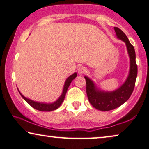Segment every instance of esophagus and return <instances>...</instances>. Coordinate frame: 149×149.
Returning a JSON list of instances; mask_svg holds the SVG:
<instances>
[{
  "label": "esophagus",
  "instance_id": "obj_1",
  "mask_svg": "<svg viewBox=\"0 0 149 149\" xmlns=\"http://www.w3.org/2000/svg\"><path fill=\"white\" fill-rule=\"evenodd\" d=\"M78 72L80 74H84L86 71H87V69H86V68L83 67V66H79L78 68Z\"/></svg>",
  "mask_w": 149,
  "mask_h": 149
}]
</instances>
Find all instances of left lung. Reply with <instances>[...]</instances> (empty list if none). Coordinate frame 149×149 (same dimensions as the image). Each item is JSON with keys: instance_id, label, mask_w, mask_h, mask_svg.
Returning a JSON list of instances; mask_svg holds the SVG:
<instances>
[{"instance_id": "left-lung-1", "label": "left lung", "mask_w": 149, "mask_h": 149, "mask_svg": "<svg viewBox=\"0 0 149 149\" xmlns=\"http://www.w3.org/2000/svg\"><path fill=\"white\" fill-rule=\"evenodd\" d=\"M117 37L126 43L130 57V72L125 83L119 89L111 92L103 91L97 89L91 80L85 77L86 80V91L91 104L95 108L101 111H109L120 107L130 98L135 86L138 68L136 63V54L134 46L124 32L118 27H114Z\"/></svg>"}]
</instances>
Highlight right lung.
<instances>
[{"label": "right lung", "mask_w": 149, "mask_h": 149, "mask_svg": "<svg viewBox=\"0 0 149 149\" xmlns=\"http://www.w3.org/2000/svg\"><path fill=\"white\" fill-rule=\"evenodd\" d=\"M77 74L76 72L72 74V75H70V77H68V79L66 80L65 84H64V89H63V91H62V93L61 95V96L58 99V100H56L55 102L54 103H40V102H36V101H34L33 100H29V99H27L21 93L20 91H19V93L21 95V97L24 99V100L27 101V102L29 103V104L31 105L32 107H33L34 109H37V110L39 111H51L53 110H55L58 108V107L60 106V105L62 104V103L63 102V101L64 100V97H65L66 91H67L68 88L69 87L70 84L71 83V82L72 81L73 79H74L76 78Z\"/></svg>", "instance_id": "1"}]
</instances>
